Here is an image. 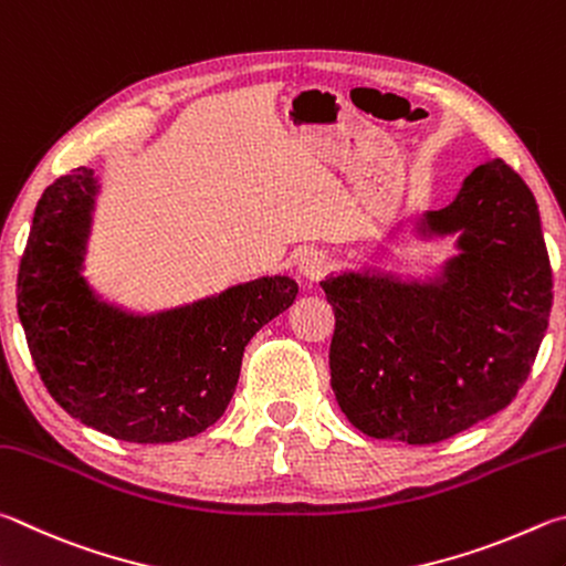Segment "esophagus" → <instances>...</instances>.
<instances>
[{
	"label": "esophagus",
	"mask_w": 566,
	"mask_h": 566,
	"mask_svg": "<svg viewBox=\"0 0 566 566\" xmlns=\"http://www.w3.org/2000/svg\"><path fill=\"white\" fill-rule=\"evenodd\" d=\"M298 273L305 281H321V277L328 273V258L318 248H308L298 258Z\"/></svg>",
	"instance_id": "34e87169"
}]
</instances>
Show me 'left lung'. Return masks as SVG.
Returning a JSON list of instances; mask_svg holds the SVG:
<instances>
[{
    "instance_id": "left-lung-1",
    "label": "left lung",
    "mask_w": 566,
    "mask_h": 566,
    "mask_svg": "<svg viewBox=\"0 0 566 566\" xmlns=\"http://www.w3.org/2000/svg\"><path fill=\"white\" fill-rule=\"evenodd\" d=\"M382 238L452 241V253L432 273L365 261L321 281L335 311L331 385L368 438L432 444L507 408L537 358L552 308L539 208L492 158L450 206L410 211Z\"/></svg>"
}]
</instances>
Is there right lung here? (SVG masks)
Wrapping results in <instances>:
<instances>
[{"label": "right lung", "mask_w": 566, "mask_h": 566, "mask_svg": "<svg viewBox=\"0 0 566 566\" xmlns=\"http://www.w3.org/2000/svg\"><path fill=\"white\" fill-rule=\"evenodd\" d=\"M102 181L74 168L39 198L17 277V313L46 390L86 428L124 442H178L221 418L248 340L298 295L261 275L161 311L108 301L86 277Z\"/></svg>", "instance_id": "obj_1"}]
</instances>
